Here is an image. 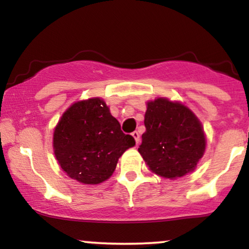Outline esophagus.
Wrapping results in <instances>:
<instances>
[{"label": "esophagus", "instance_id": "esophagus-1", "mask_svg": "<svg viewBox=\"0 0 249 249\" xmlns=\"http://www.w3.org/2000/svg\"><path fill=\"white\" fill-rule=\"evenodd\" d=\"M132 137H134L135 138V141H136V144H139V134H138V132L137 131H134V132H132Z\"/></svg>", "mask_w": 249, "mask_h": 249}]
</instances>
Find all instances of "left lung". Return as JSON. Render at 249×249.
<instances>
[{"mask_svg":"<svg viewBox=\"0 0 249 249\" xmlns=\"http://www.w3.org/2000/svg\"><path fill=\"white\" fill-rule=\"evenodd\" d=\"M141 153L149 170L168 179L195 170L206 139L198 119L188 107L168 98L147 102Z\"/></svg>","mask_w":249,"mask_h":249,"instance_id":"8db88e82","label":"left lung"}]
</instances>
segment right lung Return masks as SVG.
Segmentation results:
<instances>
[{
    "mask_svg": "<svg viewBox=\"0 0 249 249\" xmlns=\"http://www.w3.org/2000/svg\"><path fill=\"white\" fill-rule=\"evenodd\" d=\"M135 144L134 137L121 131L119 121L98 97L71 105L53 135L60 166L70 178L86 185L110 178L119 158Z\"/></svg>",
    "mask_w": 249,
    "mask_h": 249,
    "instance_id": "add662e5",
    "label": "right lung"
}]
</instances>
